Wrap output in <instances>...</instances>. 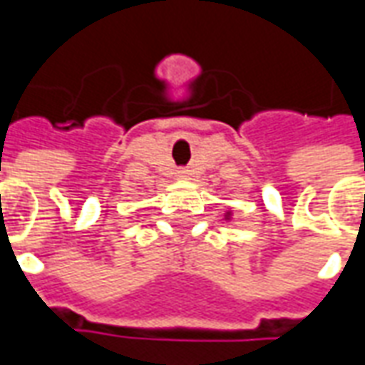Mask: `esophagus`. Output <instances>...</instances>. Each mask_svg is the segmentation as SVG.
<instances>
[{"label": "esophagus", "mask_w": 365, "mask_h": 365, "mask_svg": "<svg viewBox=\"0 0 365 365\" xmlns=\"http://www.w3.org/2000/svg\"><path fill=\"white\" fill-rule=\"evenodd\" d=\"M185 175H187V170H182V172H180V178H185Z\"/></svg>", "instance_id": "obj_1"}]
</instances>
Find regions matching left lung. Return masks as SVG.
<instances>
[{
  "label": "left lung",
  "instance_id": "8db88e82",
  "mask_svg": "<svg viewBox=\"0 0 365 365\" xmlns=\"http://www.w3.org/2000/svg\"><path fill=\"white\" fill-rule=\"evenodd\" d=\"M227 219H229V215H227Z\"/></svg>",
  "mask_w": 365,
  "mask_h": 365
}]
</instances>
